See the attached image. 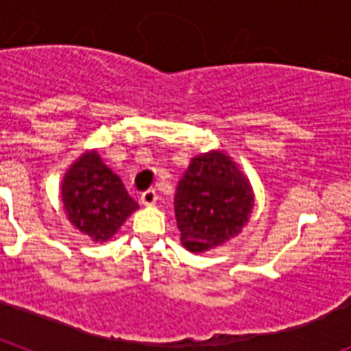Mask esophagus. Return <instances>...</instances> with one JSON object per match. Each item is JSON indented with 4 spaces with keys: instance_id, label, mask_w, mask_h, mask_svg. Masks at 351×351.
Masks as SVG:
<instances>
[{
    "instance_id": "obj_1",
    "label": "esophagus",
    "mask_w": 351,
    "mask_h": 351,
    "mask_svg": "<svg viewBox=\"0 0 351 351\" xmlns=\"http://www.w3.org/2000/svg\"><path fill=\"white\" fill-rule=\"evenodd\" d=\"M158 200V195L154 190H147L141 195V204L142 206H154Z\"/></svg>"
}]
</instances>
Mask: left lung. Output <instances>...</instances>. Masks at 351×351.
<instances>
[{
  "mask_svg": "<svg viewBox=\"0 0 351 351\" xmlns=\"http://www.w3.org/2000/svg\"><path fill=\"white\" fill-rule=\"evenodd\" d=\"M253 202L250 181L230 156L221 151L195 156L173 197L181 243L195 253L221 246L243 230Z\"/></svg>",
  "mask_w": 351,
  "mask_h": 351,
  "instance_id": "left-lung-1",
  "label": "left lung"
}]
</instances>
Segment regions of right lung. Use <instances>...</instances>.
Instances as JSON below:
<instances>
[{
    "label": "right lung",
    "mask_w": 351,
    "mask_h": 351,
    "mask_svg": "<svg viewBox=\"0 0 351 351\" xmlns=\"http://www.w3.org/2000/svg\"><path fill=\"white\" fill-rule=\"evenodd\" d=\"M61 200L68 219L95 243H105L138 204L96 151L84 153L64 173Z\"/></svg>",
    "instance_id": "obj_1"
}]
</instances>
